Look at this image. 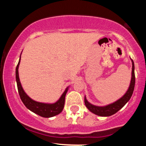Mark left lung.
Segmentation results:
<instances>
[{
	"mask_svg": "<svg viewBox=\"0 0 146 146\" xmlns=\"http://www.w3.org/2000/svg\"><path fill=\"white\" fill-rule=\"evenodd\" d=\"M132 61V78L131 81H130V86L126 93L123 95V97H121L119 100L117 101L113 102V103L104 106H95L91 104L87 101L86 97L84 98V103L86 105V108L90 110L91 113L95 114V115H98V116L102 117H108L110 115H113L115 114L117 112L121 109L124 106L125 104L130 100L131 98L132 93H133L134 88H135V64H134L133 60L131 59Z\"/></svg>",
	"mask_w": 146,
	"mask_h": 146,
	"instance_id": "1",
	"label": "left lung"
}]
</instances>
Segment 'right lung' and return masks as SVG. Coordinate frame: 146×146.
<instances>
[{
  "instance_id": "1",
  "label": "right lung",
  "mask_w": 146,
  "mask_h": 146,
  "mask_svg": "<svg viewBox=\"0 0 146 146\" xmlns=\"http://www.w3.org/2000/svg\"><path fill=\"white\" fill-rule=\"evenodd\" d=\"M20 62H21V57H20L19 62H18L16 68V82H17L18 93H19L20 98H21L22 102H23L25 106L31 111H32L33 113H36L42 117H46V118L54 117L61 113L62 111L64 106L65 96H66V93H67L68 90V87L66 88V90H64L62 95H61L60 98L55 103L46 104L34 101L25 93L23 87H22L21 83L20 82L19 75H18V67H19Z\"/></svg>"
}]
</instances>
